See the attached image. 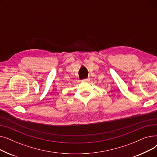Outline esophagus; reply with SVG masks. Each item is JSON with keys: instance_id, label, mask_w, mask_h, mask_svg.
<instances>
[{"instance_id": "obj_1", "label": "esophagus", "mask_w": 157, "mask_h": 157, "mask_svg": "<svg viewBox=\"0 0 157 157\" xmlns=\"http://www.w3.org/2000/svg\"><path fill=\"white\" fill-rule=\"evenodd\" d=\"M90 81V79L89 78H87V79H84L81 81L82 83H87V82H88Z\"/></svg>"}]
</instances>
